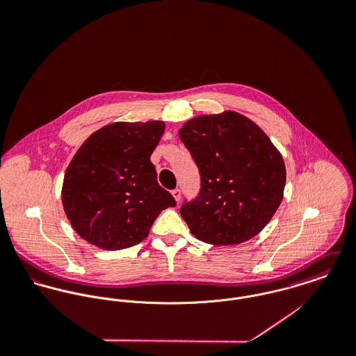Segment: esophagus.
<instances>
[{
    "label": "esophagus",
    "instance_id": "34e87169",
    "mask_svg": "<svg viewBox=\"0 0 356 356\" xmlns=\"http://www.w3.org/2000/svg\"><path fill=\"white\" fill-rule=\"evenodd\" d=\"M171 193H172V196H174V199H175L177 202H179V200H181V191H179L178 188H177V189H174Z\"/></svg>",
    "mask_w": 356,
    "mask_h": 356
}]
</instances>
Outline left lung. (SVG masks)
I'll return each mask as SVG.
<instances>
[{
    "label": "left lung",
    "mask_w": 356,
    "mask_h": 356,
    "mask_svg": "<svg viewBox=\"0 0 356 356\" xmlns=\"http://www.w3.org/2000/svg\"><path fill=\"white\" fill-rule=\"evenodd\" d=\"M178 133L202 177L199 196L179 209L192 234L212 245L251 240L282 202L281 153L256 123L234 111L200 115Z\"/></svg>",
    "instance_id": "1"
}]
</instances>
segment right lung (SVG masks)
<instances>
[{
  "label": "right lung",
  "instance_id": "1",
  "mask_svg": "<svg viewBox=\"0 0 356 356\" xmlns=\"http://www.w3.org/2000/svg\"><path fill=\"white\" fill-rule=\"evenodd\" d=\"M164 122H116L95 131L67 167L61 200L74 230L106 251L140 244L159 213L175 207L151 161Z\"/></svg>",
  "mask_w": 356,
  "mask_h": 356
}]
</instances>
